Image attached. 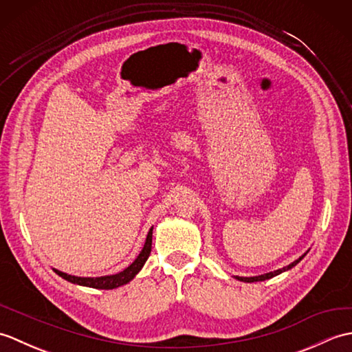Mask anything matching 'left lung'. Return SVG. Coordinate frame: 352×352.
<instances>
[{
    "instance_id": "1",
    "label": "left lung",
    "mask_w": 352,
    "mask_h": 352,
    "mask_svg": "<svg viewBox=\"0 0 352 352\" xmlns=\"http://www.w3.org/2000/svg\"><path fill=\"white\" fill-rule=\"evenodd\" d=\"M305 254H307V252H304L300 258H296L295 261H292L290 265L284 266V267H281V269H276V271H274V272L261 274V275H256V276H239V275H234V278H236V280H239V281H243V283H254V281H265V280H269V278H272V276H275V275H280L281 272H286V271H289V269H292L294 266H296V265L300 263V261L305 257Z\"/></svg>"
}]
</instances>
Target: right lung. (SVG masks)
Segmentation results:
<instances>
[{
	"label": "right lung",
	"instance_id": "right-lung-1",
	"mask_svg": "<svg viewBox=\"0 0 352 352\" xmlns=\"http://www.w3.org/2000/svg\"><path fill=\"white\" fill-rule=\"evenodd\" d=\"M151 245H153V227L149 228L148 234H146V241L144 248L139 252V256L133 263L125 267L124 271L113 274V275H104V276H76V275H69L65 274L58 269H54V272L65 278L66 281H69L72 284H78V286H86V287H92V289H104V290H110V289H116L121 287L124 284L130 283L134 276L139 274V271L144 267L145 261L148 260L149 254H151Z\"/></svg>",
	"mask_w": 352,
	"mask_h": 352
}]
</instances>
